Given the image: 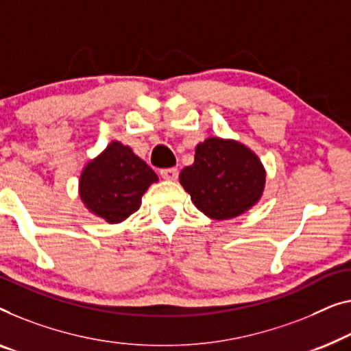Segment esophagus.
Wrapping results in <instances>:
<instances>
[{
	"instance_id": "34e87169",
	"label": "esophagus",
	"mask_w": 351,
	"mask_h": 351,
	"mask_svg": "<svg viewBox=\"0 0 351 351\" xmlns=\"http://www.w3.org/2000/svg\"><path fill=\"white\" fill-rule=\"evenodd\" d=\"M160 174L165 180H177V177H179V171H177L176 167H167V169H161Z\"/></svg>"
}]
</instances>
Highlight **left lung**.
Returning <instances> with one entry per match:
<instances>
[{"instance_id": "1", "label": "left lung", "mask_w": 351, "mask_h": 351, "mask_svg": "<svg viewBox=\"0 0 351 351\" xmlns=\"http://www.w3.org/2000/svg\"><path fill=\"white\" fill-rule=\"evenodd\" d=\"M179 180L197 210L231 220L260 202L266 169L245 144L212 136L196 145L195 163L182 169Z\"/></svg>"}]
</instances>
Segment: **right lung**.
Returning a JSON list of instances; mask_svg holds the SVG:
<instances>
[{
    "instance_id": "obj_1",
    "label": "right lung",
    "mask_w": 351,
    "mask_h": 351,
    "mask_svg": "<svg viewBox=\"0 0 351 351\" xmlns=\"http://www.w3.org/2000/svg\"><path fill=\"white\" fill-rule=\"evenodd\" d=\"M155 182L158 176L131 147L112 141L84 166L79 196L93 215L115 225L139 209L142 195Z\"/></svg>"
}]
</instances>
